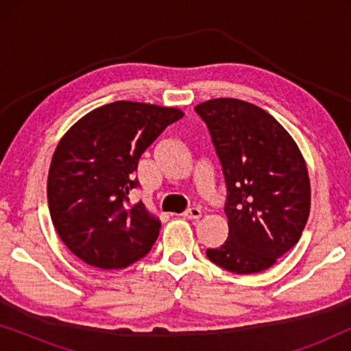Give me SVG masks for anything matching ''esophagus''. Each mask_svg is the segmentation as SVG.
I'll list each match as a JSON object with an SVG mask.
<instances>
[{
  "label": "esophagus",
  "mask_w": 351,
  "mask_h": 351,
  "mask_svg": "<svg viewBox=\"0 0 351 351\" xmlns=\"http://www.w3.org/2000/svg\"><path fill=\"white\" fill-rule=\"evenodd\" d=\"M185 219H199L201 217V209L199 208H190L184 213Z\"/></svg>",
  "instance_id": "obj_1"
}]
</instances>
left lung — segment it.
Returning <instances> with one entry per match:
<instances>
[{
	"label": "left lung",
	"mask_w": 351,
	"mask_h": 351,
	"mask_svg": "<svg viewBox=\"0 0 351 351\" xmlns=\"http://www.w3.org/2000/svg\"><path fill=\"white\" fill-rule=\"evenodd\" d=\"M195 112L209 129L227 186L228 238L206 256L239 275L267 270L295 246L308 220L304 156L289 132L254 104L220 97Z\"/></svg>",
	"instance_id": "obj_1"
}]
</instances>
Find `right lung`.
<instances>
[{
  "instance_id": "right-lung-1",
  "label": "right lung",
  "mask_w": 351,
  "mask_h": 351,
  "mask_svg": "<svg viewBox=\"0 0 351 351\" xmlns=\"http://www.w3.org/2000/svg\"><path fill=\"white\" fill-rule=\"evenodd\" d=\"M184 112L128 102L84 114L57 145L47 176L52 223L66 247L90 267L119 270L145 257L161 222L142 201L129 203L142 153Z\"/></svg>"
}]
</instances>
